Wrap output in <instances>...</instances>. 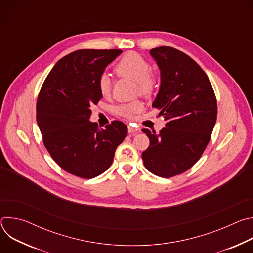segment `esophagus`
Segmentation results:
<instances>
[{
	"mask_svg": "<svg viewBox=\"0 0 253 253\" xmlns=\"http://www.w3.org/2000/svg\"><path fill=\"white\" fill-rule=\"evenodd\" d=\"M139 131V129L138 128H136V127H134L133 125H128V132L129 133H135V132H138Z\"/></svg>",
	"mask_w": 253,
	"mask_h": 253,
	"instance_id": "obj_1",
	"label": "esophagus"
}]
</instances>
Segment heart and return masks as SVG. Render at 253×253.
<instances>
[{
    "mask_svg": "<svg viewBox=\"0 0 253 253\" xmlns=\"http://www.w3.org/2000/svg\"><path fill=\"white\" fill-rule=\"evenodd\" d=\"M151 66L147 60L135 52L126 53L116 64L115 72L122 77H128L136 81L139 93L144 96H149L156 87V77L150 73ZM98 90L103 97H108L111 93L110 76L104 73L98 78ZM142 110V104L134 101L121 105L118 108V113L125 117H130L134 113Z\"/></svg>",
    "mask_w": 253,
    "mask_h": 253,
    "instance_id": "1",
    "label": "heart"
}]
</instances>
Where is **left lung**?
<instances>
[{
	"instance_id": "8db88e82",
	"label": "left lung",
	"mask_w": 253,
	"mask_h": 253,
	"mask_svg": "<svg viewBox=\"0 0 253 253\" xmlns=\"http://www.w3.org/2000/svg\"><path fill=\"white\" fill-rule=\"evenodd\" d=\"M160 69L161 84L152 107L160 110L166 127L143 129L149 147L142 153L151 173L170 178L190 169L203 154L217 117V102L201 67L185 53L162 46L150 50Z\"/></svg>"
}]
</instances>
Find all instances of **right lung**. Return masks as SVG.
Instances as JSON below:
<instances>
[{
	"label": "right lung",
	"instance_id": "right-lung-1",
	"mask_svg": "<svg viewBox=\"0 0 253 253\" xmlns=\"http://www.w3.org/2000/svg\"><path fill=\"white\" fill-rule=\"evenodd\" d=\"M122 50H78L57 62L37 100V123L44 145L66 172L90 179L109 168L128 129L112 121L104 129L89 121L102 98L97 86L105 68Z\"/></svg>",
	"mask_w": 253,
	"mask_h": 253
}]
</instances>
